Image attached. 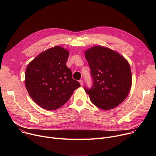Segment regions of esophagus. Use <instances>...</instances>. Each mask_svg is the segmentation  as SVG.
I'll return each instance as SVG.
<instances>
[{
  "mask_svg": "<svg viewBox=\"0 0 156 156\" xmlns=\"http://www.w3.org/2000/svg\"><path fill=\"white\" fill-rule=\"evenodd\" d=\"M79 83H80L81 86H83V80H79Z\"/></svg>",
  "mask_w": 156,
  "mask_h": 156,
  "instance_id": "obj_1",
  "label": "esophagus"
}]
</instances>
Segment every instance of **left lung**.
<instances>
[{"mask_svg":"<svg viewBox=\"0 0 156 156\" xmlns=\"http://www.w3.org/2000/svg\"><path fill=\"white\" fill-rule=\"evenodd\" d=\"M85 57L93 81L91 89L84 87L85 92L92 103L101 109L116 107L126 99L131 89L129 63L118 52L102 46L86 50Z\"/></svg>","mask_w":156,"mask_h":156,"instance_id":"left-lung-1","label":"left lung"}]
</instances>
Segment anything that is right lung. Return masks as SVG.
<instances>
[{"instance_id":"add662e5","label":"right lung","mask_w":156,"mask_h":156,"mask_svg":"<svg viewBox=\"0 0 156 156\" xmlns=\"http://www.w3.org/2000/svg\"><path fill=\"white\" fill-rule=\"evenodd\" d=\"M69 56V51L55 46L39 54L27 66L26 88L32 99L44 109H58L81 86L66 65Z\"/></svg>"}]
</instances>
